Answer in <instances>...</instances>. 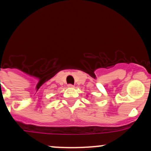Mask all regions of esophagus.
I'll use <instances>...</instances> for the list:
<instances>
[{"label": "esophagus", "instance_id": "1", "mask_svg": "<svg viewBox=\"0 0 151 151\" xmlns=\"http://www.w3.org/2000/svg\"><path fill=\"white\" fill-rule=\"evenodd\" d=\"M74 85L73 84H68V87H70V88H73L74 87Z\"/></svg>", "mask_w": 151, "mask_h": 151}]
</instances>
